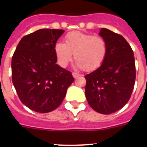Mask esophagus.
<instances>
[{"mask_svg": "<svg viewBox=\"0 0 147 147\" xmlns=\"http://www.w3.org/2000/svg\"><path fill=\"white\" fill-rule=\"evenodd\" d=\"M79 76H80L79 74L76 73V72H72V76H73V77H74V78H77Z\"/></svg>", "mask_w": 147, "mask_h": 147, "instance_id": "obj_1", "label": "esophagus"}]
</instances>
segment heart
<instances>
[{
  "label": "heart",
  "mask_w": 147,
  "mask_h": 147,
  "mask_svg": "<svg viewBox=\"0 0 147 147\" xmlns=\"http://www.w3.org/2000/svg\"><path fill=\"white\" fill-rule=\"evenodd\" d=\"M55 53L62 66H66L71 60L72 54L76 65L87 71L100 66L107 53L105 39L92 34L74 31L65 36V43L57 42Z\"/></svg>",
  "instance_id": "heart-1"
}]
</instances>
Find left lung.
I'll list each match as a JSON object with an SVG mask.
<instances>
[{
	"label": "left lung",
	"instance_id": "1",
	"mask_svg": "<svg viewBox=\"0 0 147 147\" xmlns=\"http://www.w3.org/2000/svg\"><path fill=\"white\" fill-rule=\"evenodd\" d=\"M99 35L106 41L107 55L98 69L85 76V96L95 111L110 114L130 100L136 79L135 60L133 49L122 36L106 28Z\"/></svg>",
	"mask_w": 147,
	"mask_h": 147
}]
</instances>
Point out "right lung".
I'll use <instances>...</instances> for the list:
<instances>
[{"label":"right lung","mask_w":147,"mask_h":147,"mask_svg":"<svg viewBox=\"0 0 147 147\" xmlns=\"http://www.w3.org/2000/svg\"><path fill=\"white\" fill-rule=\"evenodd\" d=\"M64 32L38 30L22 38L13 55V84L20 100L33 111L56 109L74 82L71 72L56 64L54 48Z\"/></svg>","instance_id":"obj_1"}]
</instances>
